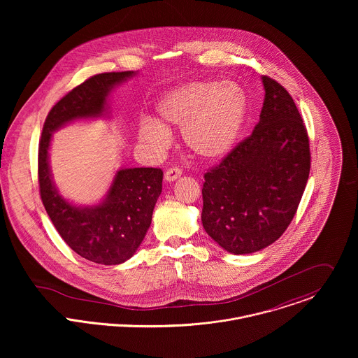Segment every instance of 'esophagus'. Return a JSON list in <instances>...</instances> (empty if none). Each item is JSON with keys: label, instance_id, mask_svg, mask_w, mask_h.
Listing matches in <instances>:
<instances>
[{"label": "esophagus", "instance_id": "esophagus-1", "mask_svg": "<svg viewBox=\"0 0 358 358\" xmlns=\"http://www.w3.org/2000/svg\"><path fill=\"white\" fill-rule=\"evenodd\" d=\"M182 176V169L179 168H169L165 175H164V179L165 182H173L176 179H179Z\"/></svg>", "mask_w": 358, "mask_h": 358}]
</instances>
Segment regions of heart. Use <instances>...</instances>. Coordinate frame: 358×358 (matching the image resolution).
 <instances>
[{"instance_id":"1","label":"heart","mask_w":358,"mask_h":358,"mask_svg":"<svg viewBox=\"0 0 358 358\" xmlns=\"http://www.w3.org/2000/svg\"><path fill=\"white\" fill-rule=\"evenodd\" d=\"M247 110L245 91L236 83H185L157 102V120L149 115L141 120L139 139L154 152H162L172 139L169 129L182 128L190 153L204 161H217L236 146Z\"/></svg>"}]
</instances>
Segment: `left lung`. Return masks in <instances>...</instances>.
<instances>
[{
  "instance_id": "8db88e82",
  "label": "left lung",
  "mask_w": 358,
  "mask_h": 358,
  "mask_svg": "<svg viewBox=\"0 0 358 358\" xmlns=\"http://www.w3.org/2000/svg\"><path fill=\"white\" fill-rule=\"evenodd\" d=\"M264 101L250 138L204 175L201 220L234 255L277 241L294 219L310 172L306 128L287 90L262 77Z\"/></svg>"
}]
</instances>
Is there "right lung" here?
<instances>
[{
  "instance_id": "right-lung-1",
  "label": "right lung",
  "mask_w": 358,
  "mask_h": 358,
  "mask_svg": "<svg viewBox=\"0 0 358 358\" xmlns=\"http://www.w3.org/2000/svg\"><path fill=\"white\" fill-rule=\"evenodd\" d=\"M138 71L103 73L88 78L52 107L38 148V180L43 204L64 243L80 256L99 264H120L135 255L162 192L159 168H121L98 204L77 205L64 199L52 176L53 132L84 120L110 118L114 88Z\"/></svg>"
}]
</instances>
